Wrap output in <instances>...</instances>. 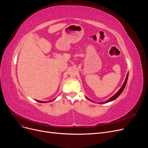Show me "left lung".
<instances>
[{
	"label": "left lung",
	"instance_id": "1",
	"mask_svg": "<svg viewBox=\"0 0 148 148\" xmlns=\"http://www.w3.org/2000/svg\"><path fill=\"white\" fill-rule=\"evenodd\" d=\"M128 73L127 74V77H126V79H125V82H124V83H123V85H122V86L120 88V89H119V90L117 91V92L115 94V95H114L112 97H110V99H109L108 100H107L106 101H105V102H101V104H104V103H107V102H111V101H114V100H115L116 98H117L120 95V94L122 92V91H123V89H124V88H125V86H126V84H127V79H128ZM86 98L88 99H89V101H92V102H94V101H92V100H91V99H89V98H88L87 97H86Z\"/></svg>",
	"mask_w": 148,
	"mask_h": 148
}]
</instances>
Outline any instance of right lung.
Returning a JSON list of instances; mask_svg holds the SVG:
<instances>
[{"label": "right lung", "instance_id": "add662e5", "mask_svg": "<svg viewBox=\"0 0 148 148\" xmlns=\"http://www.w3.org/2000/svg\"><path fill=\"white\" fill-rule=\"evenodd\" d=\"M56 99V98H55V99H53V100H55ZM53 101V100H52ZM51 101L50 102H51V101ZM36 101H38V102H41V103H45V102H46V101H38V100H36ZM47 102H49V101H47Z\"/></svg>", "mask_w": 148, "mask_h": 148}]
</instances>
